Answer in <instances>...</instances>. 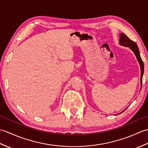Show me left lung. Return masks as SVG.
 <instances>
[{"mask_svg":"<svg viewBox=\"0 0 148 148\" xmlns=\"http://www.w3.org/2000/svg\"><path fill=\"white\" fill-rule=\"evenodd\" d=\"M119 37H120L119 40V45L125 47H128V48H129L132 51H133L134 55H136L137 61L139 62L140 68V88H141V87H142V83H143V76L144 74V63L140 57L139 48H138L137 44L135 42L132 41V40H131L126 35H125V34L123 33L120 34H119ZM127 108L125 109H127ZM125 110H123V111L121 112L120 113H119V114H121V113L123 112Z\"/></svg>","mask_w":148,"mask_h":148,"instance_id":"obj_1","label":"left lung"}]
</instances>
